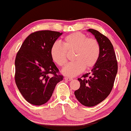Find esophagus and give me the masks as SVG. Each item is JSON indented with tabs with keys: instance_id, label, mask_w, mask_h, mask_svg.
Masks as SVG:
<instances>
[{
	"instance_id": "34e87169",
	"label": "esophagus",
	"mask_w": 131,
	"mask_h": 131,
	"mask_svg": "<svg viewBox=\"0 0 131 131\" xmlns=\"http://www.w3.org/2000/svg\"><path fill=\"white\" fill-rule=\"evenodd\" d=\"M64 79L67 80V81H72V80L73 79L70 78H67V77H65V78H64Z\"/></svg>"
}]
</instances>
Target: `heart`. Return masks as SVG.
<instances>
[{"label": "heart", "instance_id": "1", "mask_svg": "<svg viewBox=\"0 0 131 131\" xmlns=\"http://www.w3.org/2000/svg\"><path fill=\"white\" fill-rule=\"evenodd\" d=\"M73 60L63 69L62 73L69 77L79 74L86 69L96 64L100 55V46L97 41L87 38L85 34L74 32L68 35L63 40V45L55 42L50 50V57L55 63L63 67L67 62V51H73Z\"/></svg>", "mask_w": 131, "mask_h": 131}]
</instances>
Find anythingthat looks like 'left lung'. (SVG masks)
Here are the masks:
<instances>
[{
  "instance_id": "1",
  "label": "left lung",
  "mask_w": 131,
  "mask_h": 131,
  "mask_svg": "<svg viewBox=\"0 0 131 131\" xmlns=\"http://www.w3.org/2000/svg\"><path fill=\"white\" fill-rule=\"evenodd\" d=\"M100 46V55L90 72L79 78L80 88L75 96L82 104L93 107L103 101L111 93L118 71V64L112 44L97 30L90 29Z\"/></svg>"
}]
</instances>
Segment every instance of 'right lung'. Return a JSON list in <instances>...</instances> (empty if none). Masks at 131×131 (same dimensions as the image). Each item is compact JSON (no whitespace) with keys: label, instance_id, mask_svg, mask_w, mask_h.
Returning <instances> with one entry per match:
<instances>
[{"label":"right lung","instance_id":"1","mask_svg":"<svg viewBox=\"0 0 131 131\" xmlns=\"http://www.w3.org/2000/svg\"><path fill=\"white\" fill-rule=\"evenodd\" d=\"M63 33L41 30L29 35L17 53L15 82L27 101L33 105L46 103L57 83L63 77L50 57L52 45Z\"/></svg>","mask_w":131,"mask_h":131}]
</instances>
